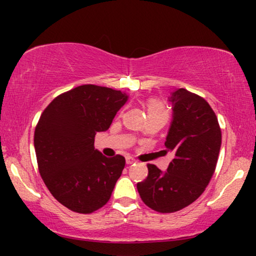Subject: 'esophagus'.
Listing matches in <instances>:
<instances>
[{
	"label": "esophagus",
	"instance_id": "34e87169",
	"mask_svg": "<svg viewBox=\"0 0 256 256\" xmlns=\"http://www.w3.org/2000/svg\"><path fill=\"white\" fill-rule=\"evenodd\" d=\"M134 162H136V160H134V158H131V156L126 158V164H128V165H132V164H134Z\"/></svg>",
	"mask_w": 256,
	"mask_h": 256
}]
</instances>
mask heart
Wrapping results in <instances>:
<instances>
[{
	"instance_id": "obj_1",
	"label": "heart",
	"mask_w": 256,
	"mask_h": 256,
	"mask_svg": "<svg viewBox=\"0 0 256 256\" xmlns=\"http://www.w3.org/2000/svg\"><path fill=\"white\" fill-rule=\"evenodd\" d=\"M148 116H165L167 118V110L165 107V104L162 102L158 101V100H150L148 101Z\"/></svg>"
}]
</instances>
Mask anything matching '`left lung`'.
Returning a JSON list of instances; mask_svg holds the SVG:
<instances>
[{
	"label": "left lung",
	"mask_w": 256,
	"mask_h": 256,
	"mask_svg": "<svg viewBox=\"0 0 256 256\" xmlns=\"http://www.w3.org/2000/svg\"><path fill=\"white\" fill-rule=\"evenodd\" d=\"M173 119L167 134L166 152L174 158L166 172L148 165V177L137 183L140 198L152 210L173 213L196 201L216 171L222 130L210 106L186 89L173 91Z\"/></svg>",
	"instance_id": "obj_1"
}]
</instances>
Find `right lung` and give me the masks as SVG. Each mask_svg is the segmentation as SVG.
Returning <instances> with one entry per match:
<instances>
[{
    "instance_id": "obj_1",
    "label": "right lung",
    "mask_w": 256,
    "mask_h": 256,
    "mask_svg": "<svg viewBox=\"0 0 256 256\" xmlns=\"http://www.w3.org/2000/svg\"><path fill=\"white\" fill-rule=\"evenodd\" d=\"M128 96L85 84L61 94L44 110L34 130L38 170L52 195L73 212L89 214L110 198L125 158H106L94 146Z\"/></svg>"
}]
</instances>
